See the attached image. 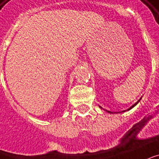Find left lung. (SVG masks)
Wrapping results in <instances>:
<instances>
[{
  "label": "left lung",
  "mask_w": 159,
  "mask_h": 159,
  "mask_svg": "<svg viewBox=\"0 0 159 159\" xmlns=\"http://www.w3.org/2000/svg\"><path fill=\"white\" fill-rule=\"evenodd\" d=\"M141 99H142V98H140V99H139V100H138V101H137V102H136V103H135V104H134V105H132V106L130 107L129 109H127V110H124V111H122V112L129 111V110H130V109H133V108H134V106H136V105H137V104H138V103H139V101H140V100H141ZM99 108H100V109H103V108H102V107H101V106H99ZM105 111H106V112H108V113H109V114H112V112L109 111V110H106V109H105Z\"/></svg>",
  "instance_id": "1"
}]
</instances>
